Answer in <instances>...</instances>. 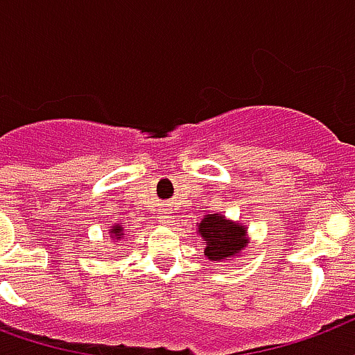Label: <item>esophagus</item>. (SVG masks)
<instances>
[{
  "instance_id": "1",
  "label": "esophagus",
  "mask_w": 355,
  "mask_h": 355,
  "mask_svg": "<svg viewBox=\"0 0 355 355\" xmlns=\"http://www.w3.org/2000/svg\"><path fill=\"white\" fill-rule=\"evenodd\" d=\"M159 221H162V223H168V221H170V211H168V209H164V211L160 214Z\"/></svg>"
}]
</instances>
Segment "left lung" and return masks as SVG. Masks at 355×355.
Listing matches in <instances>:
<instances>
[{
  "label": "left lung",
  "mask_w": 355,
  "mask_h": 355,
  "mask_svg": "<svg viewBox=\"0 0 355 355\" xmlns=\"http://www.w3.org/2000/svg\"><path fill=\"white\" fill-rule=\"evenodd\" d=\"M198 232L206 240L204 253L208 259L221 261L231 257L245 245V232L240 225L225 221L219 214H208L198 225Z\"/></svg>",
  "instance_id": "left-lung-1"
}]
</instances>
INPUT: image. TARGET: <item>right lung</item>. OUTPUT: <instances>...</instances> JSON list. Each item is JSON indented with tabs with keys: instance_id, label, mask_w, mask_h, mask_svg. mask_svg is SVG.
Instances as JSON below:
<instances>
[{
	"instance_id": "right-lung-1",
	"label": "right lung",
	"mask_w": 355,
	"mask_h": 355,
	"mask_svg": "<svg viewBox=\"0 0 355 355\" xmlns=\"http://www.w3.org/2000/svg\"><path fill=\"white\" fill-rule=\"evenodd\" d=\"M111 232H113V238H121V234H123V229H121V227H119V225H115V227H113V229H111Z\"/></svg>"
}]
</instances>
